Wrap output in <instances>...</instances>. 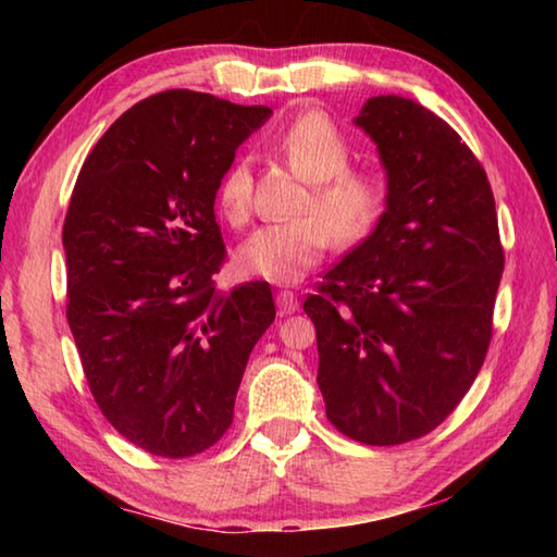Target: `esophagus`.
<instances>
[{"mask_svg": "<svg viewBox=\"0 0 557 557\" xmlns=\"http://www.w3.org/2000/svg\"><path fill=\"white\" fill-rule=\"evenodd\" d=\"M275 301H277L280 314H292V312H297V307H299L297 295L292 289H280L275 295Z\"/></svg>", "mask_w": 557, "mask_h": 557, "instance_id": "esophagus-1", "label": "esophagus"}]
</instances>
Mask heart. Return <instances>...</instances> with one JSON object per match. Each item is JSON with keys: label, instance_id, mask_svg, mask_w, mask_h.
<instances>
[{"label": "heart", "instance_id": "obj_1", "mask_svg": "<svg viewBox=\"0 0 557 557\" xmlns=\"http://www.w3.org/2000/svg\"><path fill=\"white\" fill-rule=\"evenodd\" d=\"M272 152L307 182L299 219L252 231L238 248V268L270 282H295L329 250L369 240L388 211L391 186L379 169L348 166L354 145L322 112H305L272 137ZM219 206L233 225H243L252 206V174L245 159L225 169Z\"/></svg>", "mask_w": 557, "mask_h": 557}]
</instances>
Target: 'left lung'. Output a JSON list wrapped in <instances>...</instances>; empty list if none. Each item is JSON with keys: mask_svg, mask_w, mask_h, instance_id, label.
I'll return each mask as SVG.
<instances>
[{"mask_svg": "<svg viewBox=\"0 0 557 557\" xmlns=\"http://www.w3.org/2000/svg\"><path fill=\"white\" fill-rule=\"evenodd\" d=\"M391 186L369 240L324 275L305 312L317 326V383L346 437L388 447L435 430L482 369L504 248L492 184L461 137L400 96L354 120Z\"/></svg>", "mask_w": 557, "mask_h": 557, "instance_id": "8db88e82", "label": "left lung"}]
</instances>
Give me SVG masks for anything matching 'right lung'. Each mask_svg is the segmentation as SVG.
Here are the masks:
<instances>
[{
    "label": "right lung",
    "mask_w": 557,
    "mask_h": 557,
    "mask_svg": "<svg viewBox=\"0 0 557 557\" xmlns=\"http://www.w3.org/2000/svg\"><path fill=\"white\" fill-rule=\"evenodd\" d=\"M272 115L209 92L132 106L92 147L63 223L69 326L108 422L149 455L182 459L231 428L268 282L215 287L225 245L213 203L238 149Z\"/></svg>",
    "instance_id": "1"
}]
</instances>
